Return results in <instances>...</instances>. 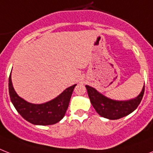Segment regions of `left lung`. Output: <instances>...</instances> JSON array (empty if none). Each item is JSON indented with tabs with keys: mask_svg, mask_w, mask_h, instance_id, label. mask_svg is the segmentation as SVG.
Segmentation results:
<instances>
[{
	"mask_svg": "<svg viewBox=\"0 0 153 153\" xmlns=\"http://www.w3.org/2000/svg\"><path fill=\"white\" fill-rule=\"evenodd\" d=\"M92 105L101 117L109 120H118L135 110L143 98L145 86L142 92L134 99L129 101H115L105 97L94 88L85 86Z\"/></svg>",
	"mask_w": 153,
	"mask_h": 153,
	"instance_id": "8db88e82",
	"label": "left lung"
}]
</instances>
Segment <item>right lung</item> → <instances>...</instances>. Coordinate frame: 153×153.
Segmentation results:
<instances>
[{
  "label": "right lung",
  "mask_w": 153,
  "mask_h": 153,
  "mask_svg": "<svg viewBox=\"0 0 153 153\" xmlns=\"http://www.w3.org/2000/svg\"><path fill=\"white\" fill-rule=\"evenodd\" d=\"M76 85L65 89L60 95L50 102L35 105L29 103L18 96L12 86L11 74L8 78L10 98L18 113L30 123L43 126L55 124L64 117Z\"/></svg>",
  "instance_id": "1"
}]
</instances>
